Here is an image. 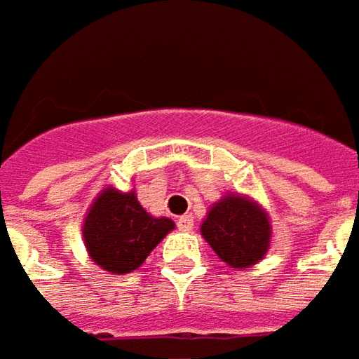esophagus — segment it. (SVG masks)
Wrapping results in <instances>:
<instances>
[{
    "instance_id": "1",
    "label": "esophagus",
    "mask_w": 359,
    "mask_h": 359,
    "mask_svg": "<svg viewBox=\"0 0 359 359\" xmlns=\"http://www.w3.org/2000/svg\"><path fill=\"white\" fill-rule=\"evenodd\" d=\"M177 224H179L180 230L189 232V230L193 228V215H191V213H189V215H180L179 219H177Z\"/></svg>"
}]
</instances>
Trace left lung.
<instances>
[{
	"mask_svg": "<svg viewBox=\"0 0 359 359\" xmlns=\"http://www.w3.org/2000/svg\"><path fill=\"white\" fill-rule=\"evenodd\" d=\"M201 234L215 255L234 269L257 265L271 245L267 213L243 195L222 197L203 219Z\"/></svg>",
	"mask_w": 359,
	"mask_h": 359,
	"instance_id": "1",
	"label": "left lung"
}]
</instances>
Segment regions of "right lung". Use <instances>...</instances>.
<instances>
[{
	"label": "right lung",
	"instance_id": "add662e5",
	"mask_svg": "<svg viewBox=\"0 0 359 359\" xmlns=\"http://www.w3.org/2000/svg\"><path fill=\"white\" fill-rule=\"evenodd\" d=\"M175 230L168 217H154L140 205L135 191L104 189L83 219V243L92 261L111 273H131L156 245Z\"/></svg>",
	"mask_w": 359,
	"mask_h": 359
}]
</instances>
